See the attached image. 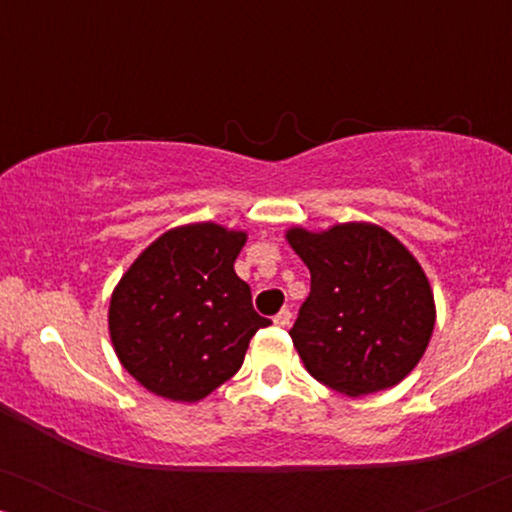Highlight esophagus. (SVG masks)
Returning <instances> with one entry per match:
<instances>
[{
	"instance_id": "esophagus-1",
	"label": "esophagus",
	"mask_w": 512,
	"mask_h": 512,
	"mask_svg": "<svg viewBox=\"0 0 512 512\" xmlns=\"http://www.w3.org/2000/svg\"><path fill=\"white\" fill-rule=\"evenodd\" d=\"M272 321H275V326H279V328H286V326L291 324V312H289V310H282V312H279L277 317L272 319Z\"/></svg>"
}]
</instances>
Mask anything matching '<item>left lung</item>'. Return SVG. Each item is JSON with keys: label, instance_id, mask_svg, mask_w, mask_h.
Here are the masks:
<instances>
[{"label": "left lung", "instance_id": "left-lung-1", "mask_svg": "<svg viewBox=\"0 0 512 512\" xmlns=\"http://www.w3.org/2000/svg\"><path fill=\"white\" fill-rule=\"evenodd\" d=\"M286 240L310 270V296L291 328L307 373L345 396L403 380L422 359L436 303L417 258L375 223H338Z\"/></svg>", "mask_w": 512, "mask_h": 512}]
</instances>
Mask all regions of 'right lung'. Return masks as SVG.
Wrapping results in <instances>:
<instances>
[{"label": "right lung", "mask_w": 512, "mask_h": 512, "mask_svg": "<svg viewBox=\"0 0 512 512\" xmlns=\"http://www.w3.org/2000/svg\"><path fill=\"white\" fill-rule=\"evenodd\" d=\"M247 233L188 223L151 242L111 293L109 335L123 368L170 401L195 403L240 370L256 314L235 275Z\"/></svg>", "instance_id": "1"}]
</instances>
